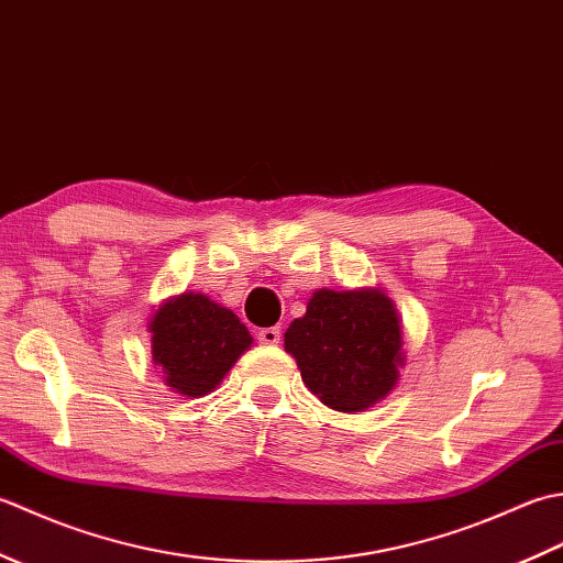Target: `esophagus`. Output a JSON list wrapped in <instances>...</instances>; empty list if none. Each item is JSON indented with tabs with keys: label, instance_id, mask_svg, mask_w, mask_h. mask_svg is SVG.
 Wrapping results in <instances>:
<instances>
[{
	"label": "esophagus",
	"instance_id": "obj_1",
	"mask_svg": "<svg viewBox=\"0 0 563 563\" xmlns=\"http://www.w3.org/2000/svg\"><path fill=\"white\" fill-rule=\"evenodd\" d=\"M258 343H263V345H278L280 343V327H268V329H261L258 333Z\"/></svg>",
	"mask_w": 563,
	"mask_h": 563
}]
</instances>
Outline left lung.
Returning <instances> with one entry per match:
<instances>
[{
	"label": "left lung",
	"instance_id": "8db88e82",
	"mask_svg": "<svg viewBox=\"0 0 563 563\" xmlns=\"http://www.w3.org/2000/svg\"><path fill=\"white\" fill-rule=\"evenodd\" d=\"M401 319L379 288L317 290L285 331L309 391L333 411H365L399 379Z\"/></svg>",
	"mask_w": 563,
	"mask_h": 563
}]
</instances>
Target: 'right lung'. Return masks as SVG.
Returning a JSON list of instances; mask_svg holds the SVG:
<instances>
[{"instance_id":"obj_1","label":"right lung","mask_w":563,"mask_h":563,"mask_svg":"<svg viewBox=\"0 0 563 563\" xmlns=\"http://www.w3.org/2000/svg\"><path fill=\"white\" fill-rule=\"evenodd\" d=\"M152 361L181 397H206L254 343L239 317L208 295L184 292L150 319Z\"/></svg>"}]
</instances>
